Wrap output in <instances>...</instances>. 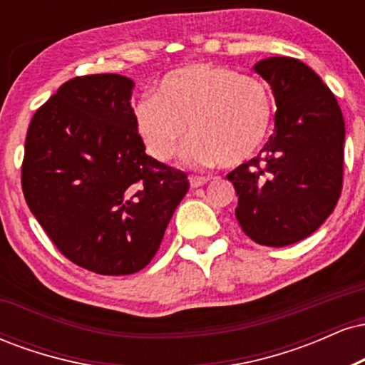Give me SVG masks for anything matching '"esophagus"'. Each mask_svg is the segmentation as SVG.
I'll return each instance as SVG.
<instances>
[{
  "instance_id": "esophagus-1",
  "label": "esophagus",
  "mask_w": 365,
  "mask_h": 365,
  "mask_svg": "<svg viewBox=\"0 0 365 365\" xmlns=\"http://www.w3.org/2000/svg\"><path fill=\"white\" fill-rule=\"evenodd\" d=\"M207 182H209L207 177H190V185H192V188L206 185Z\"/></svg>"
}]
</instances>
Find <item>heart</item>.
<instances>
[{
    "label": "heart",
    "mask_w": 365,
    "mask_h": 365,
    "mask_svg": "<svg viewBox=\"0 0 365 365\" xmlns=\"http://www.w3.org/2000/svg\"><path fill=\"white\" fill-rule=\"evenodd\" d=\"M266 83L211 63L173 70L159 94L133 104V125L148 153L170 161L188 132L183 158L194 166H237L254 156L273 125Z\"/></svg>",
    "instance_id": "b5f03b06"
}]
</instances>
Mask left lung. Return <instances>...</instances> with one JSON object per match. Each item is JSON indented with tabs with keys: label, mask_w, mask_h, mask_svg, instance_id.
<instances>
[{
	"label": "left lung",
	"mask_w": 365,
	"mask_h": 365,
	"mask_svg": "<svg viewBox=\"0 0 365 365\" xmlns=\"http://www.w3.org/2000/svg\"><path fill=\"white\" fill-rule=\"evenodd\" d=\"M254 70L273 89L274 133L226 178L245 235L284 247L312 235L340 199L345 121L333 92L305 63L273 56Z\"/></svg>",
	"instance_id": "obj_1"
}]
</instances>
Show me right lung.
<instances>
[{
    "label": "right lung",
    "mask_w": 365,
    "mask_h": 365,
    "mask_svg": "<svg viewBox=\"0 0 365 365\" xmlns=\"http://www.w3.org/2000/svg\"><path fill=\"white\" fill-rule=\"evenodd\" d=\"M133 86L116 73L75 77L36 111L25 139L29 209L66 259L98 274L144 269L190 187L145 154Z\"/></svg>",
    "instance_id": "right-lung-1"
}]
</instances>
